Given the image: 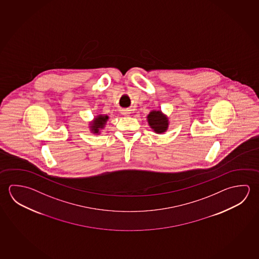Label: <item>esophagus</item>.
Masks as SVG:
<instances>
[{
    "label": "esophagus",
    "mask_w": 259,
    "mask_h": 259,
    "mask_svg": "<svg viewBox=\"0 0 259 259\" xmlns=\"http://www.w3.org/2000/svg\"><path fill=\"white\" fill-rule=\"evenodd\" d=\"M121 114L124 115V116H128V115L131 114V110H122V112H121Z\"/></svg>",
    "instance_id": "34e87169"
}]
</instances>
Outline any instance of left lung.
<instances>
[{
  "mask_svg": "<svg viewBox=\"0 0 259 259\" xmlns=\"http://www.w3.org/2000/svg\"><path fill=\"white\" fill-rule=\"evenodd\" d=\"M148 121L149 126L153 128L154 132L162 133L166 132L167 128V119L164 117L160 111H152L148 116Z\"/></svg>",
  "mask_w": 259,
  "mask_h": 259,
  "instance_id": "left-lung-1",
  "label": "left lung"
}]
</instances>
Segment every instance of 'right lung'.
Returning a JSON list of instances; mask_svg holds the SVG:
<instances>
[{"label":"right lung","instance_id":"1","mask_svg":"<svg viewBox=\"0 0 259 259\" xmlns=\"http://www.w3.org/2000/svg\"><path fill=\"white\" fill-rule=\"evenodd\" d=\"M107 119H108V116H99L92 125V131L95 133H98L99 128L103 127V125H104V123L106 122Z\"/></svg>","mask_w":259,"mask_h":259}]
</instances>
